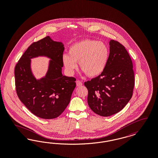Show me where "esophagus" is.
<instances>
[{
  "mask_svg": "<svg viewBox=\"0 0 158 158\" xmlns=\"http://www.w3.org/2000/svg\"><path fill=\"white\" fill-rule=\"evenodd\" d=\"M76 85L77 86H82L83 85L82 83L80 81H76Z\"/></svg>",
  "mask_w": 158,
  "mask_h": 158,
  "instance_id": "1",
  "label": "esophagus"
}]
</instances>
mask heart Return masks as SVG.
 I'll list each match as a JSON object with an SVG mask.
<instances>
[{"mask_svg": "<svg viewBox=\"0 0 158 158\" xmlns=\"http://www.w3.org/2000/svg\"><path fill=\"white\" fill-rule=\"evenodd\" d=\"M109 58L108 45L98 40L86 39L70 45L69 55L63 54L62 61L70 74L74 73L79 62L80 69L86 75L95 77L105 71Z\"/></svg>", "mask_w": 158, "mask_h": 158, "instance_id": "b5f03b06", "label": "heart"}]
</instances>
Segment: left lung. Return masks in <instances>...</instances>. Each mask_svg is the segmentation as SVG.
Here are the masks:
<instances>
[{"label": "left lung", "mask_w": 158, "mask_h": 158, "mask_svg": "<svg viewBox=\"0 0 158 158\" xmlns=\"http://www.w3.org/2000/svg\"><path fill=\"white\" fill-rule=\"evenodd\" d=\"M109 45L110 58L105 71L84 83L88 90L90 109L102 117L123 110L132 97L135 86L133 63L127 51L113 40Z\"/></svg>", "instance_id": "1"}]
</instances>
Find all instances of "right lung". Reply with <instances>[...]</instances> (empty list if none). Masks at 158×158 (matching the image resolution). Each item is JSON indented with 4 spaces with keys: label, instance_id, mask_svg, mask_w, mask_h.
<instances>
[{
    "label": "right lung",
    "instance_id": "obj_1",
    "mask_svg": "<svg viewBox=\"0 0 158 158\" xmlns=\"http://www.w3.org/2000/svg\"><path fill=\"white\" fill-rule=\"evenodd\" d=\"M62 42L47 36L32 43L15 68V86L18 98L31 113L44 119L59 117L69 105L76 87V79L63 75ZM50 58L46 75L36 79L31 69V59Z\"/></svg>",
    "mask_w": 158,
    "mask_h": 158
}]
</instances>
